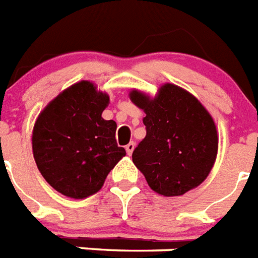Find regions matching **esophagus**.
Instances as JSON below:
<instances>
[{"label": "esophagus", "instance_id": "34e87169", "mask_svg": "<svg viewBox=\"0 0 258 258\" xmlns=\"http://www.w3.org/2000/svg\"><path fill=\"white\" fill-rule=\"evenodd\" d=\"M134 147H136V144H134V142H129V144L125 146V150H126L127 155H132V153H133V150H134Z\"/></svg>", "mask_w": 258, "mask_h": 258}]
</instances>
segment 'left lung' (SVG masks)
I'll list each match as a JSON object with an SVG mask.
<instances>
[{
  "label": "left lung",
  "instance_id": "1",
  "mask_svg": "<svg viewBox=\"0 0 258 258\" xmlns=\"http://www.w3.org/2000/svg\"><path fill=\"white\" fill-rule=\"evenodd\" d=\"M132 102L146 113V137L133 151V163L158 195L176 197L197 188L218 154L215 122L201 102L186 90L164 83L154 98L140 90Z\"/></svg>",
  "mask_w": 258,
  "mask_h": 258
}]
</instances>
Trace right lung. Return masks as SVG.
<instances>
[{
	"instance_id": "right-lung-1",
	"label": "right lung",
	"mask_w": 258,
	"mask_h": 258,
	"mask_svg": "<svg viewBox=\"0 0 258 258\" xmlns=\"http://www.w3.org/2000/svg\"><path fill=\"white\" fill-rule=\"evenodd\" d=\"M108 104L107 92L81 81L50 100L35 121L32 153L37 168L66 197L82 200L99 192L126 154L116 142V122L102 117Z\"/></svg>"
}]
</instances>
